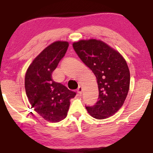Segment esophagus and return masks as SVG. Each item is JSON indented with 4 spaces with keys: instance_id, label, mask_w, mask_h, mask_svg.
<instances>
[{
    "instance_id": "esophagus-1",
    "label": "esophagus",
    "mask_w": 153,
    "mask_h": 153,
    "mask_svg": "<svg viewBox=\"0 0 153 153\" xmlns=\"http://www.w3.org/2000/svg\"><path fill=\"white\" fill-rule=\"evenodd\" d=\"M82 91H83V88L81 86L79 87L78 90H77V91H78V93L79 94H82Z\"/></svg>"
}]
</instances>
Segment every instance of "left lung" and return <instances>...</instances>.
<instances>
[{"label":"left lung","mask_w":153,"mask_h":153,"mask_svg":"<svg viewBox=\"0 0 153 153\" xmlns=\"http://www.w3.org/2000/svg\"><path fill=\"white\" fill-rule=\"evenodd\" d=\"M80 59L92 71L99 87V101L86 107L91 117L105 119L120 109L127 97L130 73L119 52L101 40H80L73 43Z\"/></svg>","instance_id":"obj_1"}]
</instances>
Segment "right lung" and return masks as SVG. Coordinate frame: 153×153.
<instances>
[{"label":"right lung","mask_w":153,"mask_h":153,"mask_svg":"<svg viewBox=\"0 0 153 153\" xmlns=\"http://www.w3.org/2000/svg\"><path fill=\"white\" fill-rule=\"evenodd\" d=\"M68 45L67 41L52 42L33 60L25 75V90L30 104L36 113L51 123H58L66 117L70 100L76 94L52 79V73Z\"/></svg>","instance_id":"add662e5"}]
</instances>
